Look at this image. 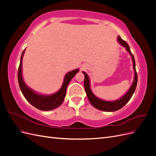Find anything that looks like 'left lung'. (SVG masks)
Instances as JSON below:
<instances>
[{"instance_id": "obj_1", "label": "left lung", "mask_w": 156, "mask_h": 156, "mask_svg": "<svg viewBox=\"0 0 156 156\" xmlns=\"http://www.w3.org/2000/svg\"><path fill=\"white\" fill-rule=\"evenodd\" d=\"M118 41L122 46L126 48V50L129 53V54L131 55L133 64V69H134L135 73L134 80H133L131 87L129 88V91L122 98H120L118 100L114 101H106L100 99L98 97H95V95L93 94L91 90L90 81L88 75L85 72H82L84 76H85V78H84V88H85L86 93L90 103L93 105V106H94L95 108L100 110L105 111V112H114V111L119 110L120 108H122L123 106H125L128 103V101L131 99V97L133 96V93H134L135 91V89L137 85L138 77L135 69V61L134 59V56L132 54L130 48L129 46L127 43L126 41H124L123 39H122L119 36L118 37Z\"/></svg>"}]
</instances>
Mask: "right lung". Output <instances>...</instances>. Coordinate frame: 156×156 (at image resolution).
Masks as SVG:
<instances>
[{
    "label": "right lung",
    "instance_id": "obj_1",
    "mask_svg": "<svg viewBox=\"0 0 156 156\" xmlns=\"http://www.w3.org/2000/svg\"><path fill=\"white\" fill-rule=\"evenodd\" d=\"M25 50L22 52L20 59V64L18 69V73H17L19 86L23 96L29 103L39 110L47 111L57 108L63 102L66 95V88H67L69 83L76 74L78 73L79 69H77L70 71L65 75L63 85L57 93L50 95L38 94L26 85L23 81V77H22V59H23Z\"/></svg>",
    "mask_w": 156,
    "mask_h": 156
}]
</instances>
